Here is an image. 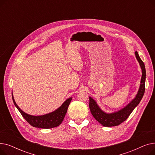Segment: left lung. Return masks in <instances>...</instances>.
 Wrapping results in <instances>:
<instances>
[{
  "label": "left lung",
  "mask_w": 155,
  "mask_h": 155,
  "mask_svg": "<svg viewBox=\"0 0 155 155\" xmlns=\"http://www.w3.org/2000/svg\"><path fill=\"white\" fill-rule=\"evenodd\" d=\"M135 56L137 60L140 63L142 70V76L141 79V84L139 90L134 98L126 106L118 111L107 113L103 111L97 104L96 101L89 97V108L94 117L105 127H112L118 126L125 121L133 110L136 107L141 101L145 91V81H146V70L144 64L140 58L137 51L135 52Z\"/></svg>",
  "instance_id": "8db88e82"
}]
</instances>
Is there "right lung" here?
I'll return each instance as SVG.
<instances>
[{
  "label": "right lung",
  "instance_id": "1",
  "mask_svg": "<svg viewBox=\"0 0 155 155\" xmlns=\"http://www.w3.org/2000/svg\"><path fill=\"white\" fill-rule=\"evenodd\" d=\"M12 97L15 106L19 110L22 117L26 119L28 123L33 127L43 129H50L58 126L62 123L65 115H66L68 107L72 99V97H70L63 103L60 107L50 113L36 116L29 115L22 111L15 103L12 94Z\"/></svg>",
  "mask_w": 155,
  "mask_h": 155
}]
</instances>
